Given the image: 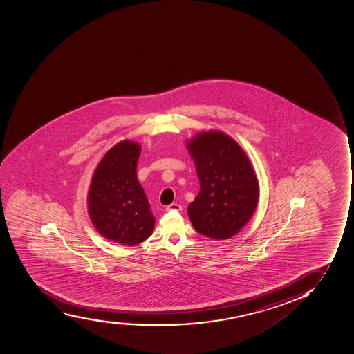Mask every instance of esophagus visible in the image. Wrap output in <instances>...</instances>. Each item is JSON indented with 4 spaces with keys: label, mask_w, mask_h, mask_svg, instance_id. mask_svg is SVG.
Wrapping results in <instances>:
<instances>
[{
    "label": "esophagus",
    "mask_w": 354,
    "mask_h": 354,
    "mask_svg": "<svg viewBox=\"0 0 354 354\" xmlns=\"http://www.w3.org/2000/svg\"><path fill=\"white\" fill-rule=\"evenodd\" d=\"M167 211H180L182 210V205L180 204L172 203L166 207Z\"/></svg>",
    "instance_id": "esophagus-1"
}]
</instances>
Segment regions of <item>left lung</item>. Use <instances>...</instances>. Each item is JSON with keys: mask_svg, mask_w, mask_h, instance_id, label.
<instances>
[{"mask_svg": "<svg viewBox=\"0 0 354 354\" xmlns=\"http://www.w3.org/2000/svg\"><path fill=\"white\" fill-rule=\"evenodd\" d=\"M200 180L187 207L195 230L212 239L239 233L254 214L258 177L241 145L219 131H200L186 142Z\"/></svg>", "mask_w": 354, "mask_h": 354, "instance_id": "1", "label": "left lung"}]
</instances>
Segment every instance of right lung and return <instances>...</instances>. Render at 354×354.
Returning a JSON list of instances; mask_svg holds the SVG:
<instances>
[{
  "instance_id": "right-lung-1",
  "label": "right lung",
  "mask_w": 354,
  "mask_h": 354,
  "mask_svg": "<svg viewBox=\"0 0 354 354\" xmlns=\"http://www.w3.org/2000/svg\"><path fill=\"white\" fill-rule=\"evenodd\" d=\"M140 144L124 140L105 153L89 184L87 209L104 239L134 246L152 235L156 219L137 179Z\"/></svg>"
}]
</instances>
